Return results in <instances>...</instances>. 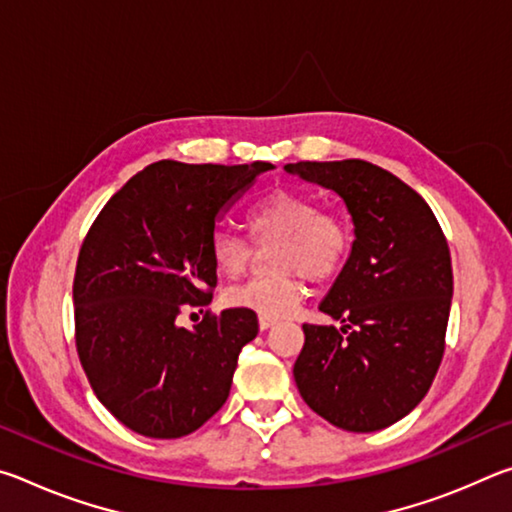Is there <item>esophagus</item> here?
Wrapping results in <instances>:
<instances>
[{"mask_svg": "<svg viewBox=\"0 0 512 512\" xmlns=\"http://www.w3.org/2000/svg\"><path fill=\"white\" fill-rule=\"evenodd\" d=\"M275 325V318H266V316H259V329H268Z\"/></svg>", "mask_w": 512, "mask_h": 512, "instance_id": "obj_1", "label": "esophagus"}]
</instances>
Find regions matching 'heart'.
Instances as JSON below:
<instances>
[{
    "label": "heart",
    "mask_w": 512,
    "mask_h": 512,
    "mask_svg": "<svg viewBox=\"0 0 512 512\" xmlns=\"http://www.w3.org/2000/svg\"><path fill=\"white\" fill-rule=\"evenodd\" d=\"M248 230L255 244L275 248L273 262L277 277H255L241 287L225 291L223 302L235 309H250L266 318H282L300 300L298 273L311 282H329L348 264L352 237L341 219L320 210L309 194L296 189H277L250 207ZM255 248L239 232L230 228L214 230L210 257L223 277L246 273Z\"/></svg>",
    "instance_id": "1"
}]
</instances>
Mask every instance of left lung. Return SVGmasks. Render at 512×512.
<instances>
[{"instance_id": "8db88e82", "label": "left lung", "mask_w": 512, "mask_h": 512, "mask_svg": "<svg viewBox=\"0 0 512 512\" xmlns=\"http://www.w3.org/2000/svg\"><path fill=\"white\" fill-rule=\"evenodd\" d=\"M334 189L354 221L348 264L320 302L345 323H305L293 366L302 400L334 427L370 433L422 402L445 354L454 275L445 232L427 201L366 160L287 164Z\"/></svg>"}]
</instances>
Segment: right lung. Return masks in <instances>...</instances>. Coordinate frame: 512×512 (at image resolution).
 Wrapping results in <instances>:
<instances>
[{"label":"right lung","mask_w":512,"mask_h":512,"mask_svg":"<svg viewBox=\"0 0 512 512\" xmlns=\"http://www.w3.org/2000/svg\"><path fill=\"white\" fill-rule=\"evenodd\" d=\"M271 162L160 160L103 205L74 273L76 352L99 402L146 438H183L230 395L239 352L259 332L250 309L194 330L175 318L212 302L216 216Z\"/></svg>","instance_id":"add662e5"}]
</instances>
